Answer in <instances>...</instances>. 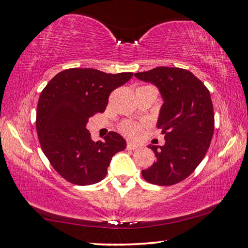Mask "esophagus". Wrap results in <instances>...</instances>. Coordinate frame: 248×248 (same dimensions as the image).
<instances>
[{"instance_id": "34e87169", "label": "esophagus", "mask_w": 248, "mask_h": 248, "mask_svg": "<svg viewBox=\"0 0 248 248\" xmlns=\"http://www.w3.org/2000/svg\"><path fill=\"white\" fill-rule=\"evenodd\" d=\"M137 148H139V146L135 145V144H133V143H127L126 144V150L134 151V150H137Z\"/></svg>"}]
</instances>
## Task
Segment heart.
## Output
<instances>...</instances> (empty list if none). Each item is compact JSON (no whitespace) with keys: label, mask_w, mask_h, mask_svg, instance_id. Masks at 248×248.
Here are the masks:
<instances>
[{"label":"heart","mask_w":248,"mask_h":248,"mask_svg":"<svg viewBox=\"0 0 248 248\" xmlns=\"http://www.w3.org/2000/svg\"><path fill=\"white\" fill-rule=\"evenodd\" d=\"M143 87H148V86H143ZM142 129L143 125L139 123H134V122L125 121L120 125V131L123 133V134L128 137L131 140H140V136H142Z\"/></svg>","instance_id":"b5f03b06"}]
</instances>
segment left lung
<instances>
[{
    "label": "left lung",
    "mask_w": 248,
    "mask_h": 248,
    "mask_svg": "<svg viewBox=\"0 0 248 248\" xmlns=\"http://www.w3.org/2000/svg\"><path fill=\"white\" fill-rule=\"evenodd\" d=\"M139 79L158 87L164 103L157 127L163 146L152 145L156 162L142 176L148 183L170 186L185 180L203 161L214 133L211 94L203 82L180 67H155L135 73Z\"/></svg>",
    "instance_id": "8db88e82"
}]
</instances>
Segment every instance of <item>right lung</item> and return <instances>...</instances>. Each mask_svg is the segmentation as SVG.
Wrapping results in <instances>:
<instances>
[{
  "label": "right lung",
  "instance_id": "1",
  "mask_svg": "<svg viewBox=\"0 0 248 248\" xmlns=\"http://www.w3.org/2000/svg\"><path fill=\"white\" fill-rule=\"evenodd\" d=\"M133 73L108 74L94 68H67L56 74L40 95L36 132L42 151L56 172L75 185L102 181L111 159L124 151L126 142L109 132L104 142H94L86 124L105 111L114 90Z\"/></svg>",
  "mask_w": 248,
  "mask_h": 248
}]
</instances>
